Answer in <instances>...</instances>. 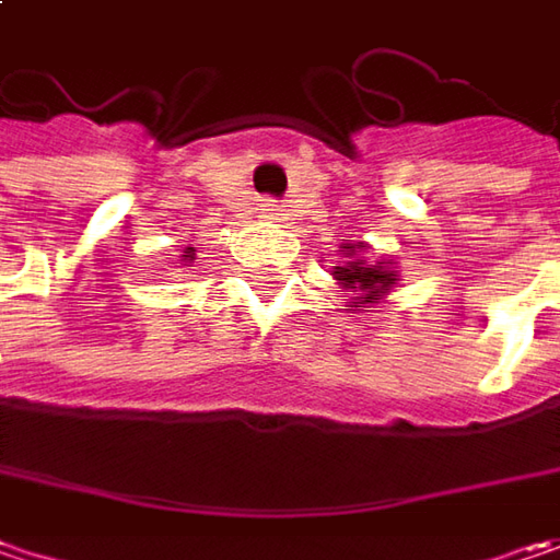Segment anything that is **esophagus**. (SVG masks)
I'll return each mask as SVG.
<instances>
[{
	"label": "esophagus",
	"mask_w": 560,
	"mask_h": 560,
	"mask_svg": "<svg viewBox=\"0 0 560 560\" xmlns=\"http://www.w3.org/2000/svg\"><path fill=\"white\" fill-rule=\"evenodd\" d=\"M258 210H261V217H265V220H280V217H283V213H280L283 208H280L277 201H270V198H267L265 205H261Z\"/></svg>",
	"instance_id": "esophagus-1"
}]
</instances>
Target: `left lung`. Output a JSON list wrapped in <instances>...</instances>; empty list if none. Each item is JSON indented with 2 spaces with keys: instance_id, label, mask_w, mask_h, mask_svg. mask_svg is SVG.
<instances>
[{
  "instance_id": "left-lung-1",
  "label": "left lung",
  "mask_w": 560,
  "mask_h": 560,
  "mask_svg": "<svg viewBox=\"0 0 560 560\" xmlns=\"http://www.w3.org/2000/svg\"><path fill=\"white\" fill-rule=\"evenodd\" d=\"M369 245L365 242H347L343 245V261L334 267V280L340 283V290H347L350 305L347 312L359 315V312H372L377 308L387 295L397 290L400 270L394 258H365Z\"/></svg>"
}]
</instances>
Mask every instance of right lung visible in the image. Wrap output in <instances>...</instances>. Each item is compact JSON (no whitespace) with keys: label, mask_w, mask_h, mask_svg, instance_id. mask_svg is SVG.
<instances>
[{"label":"right lung","mask_w":560,"mask_h":560,"mask_svg":"<svg viewBox=\"0 0 560 560\" xmlns=\"http://www.w3.org/2000/svg\"><path fill=\"white\" fill-rule=\"evenodd\" d=\"M183 265H185V267H195V248H185Z\"/></svg>","instance_id":"right-lung-1"}]
</instances>
